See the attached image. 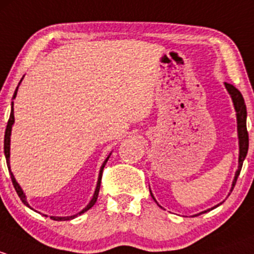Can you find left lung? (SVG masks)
I'll use <instances>...</instances> for the list:
<instances>
[{"label": "left lung", "instance_id": "left-lung-1", "mask_svg": "<svg viewBox=\"0 0 254 254\" xmlns=\"http://www.w3.org/2000/svg\"><path fill=\"white\" fill-rule=\"evenodd\" d=\"M225 88H226L227 93H229L230 96H231L232 103H234L235 111H236L237 135H239V150H240L239 151V167H237V171L235 172L234 181H232V186H231V190H234L235 185H236L237 177H239L240 172H241L242 164H244L246 155H247V151H248V132H247V125H246V120H247V109H246L244 96H242V94L240 93L239 89H236L234 87V85L229 84V83H225ZM149 190H150V188H149ZM231 190H230V192H231ZM150 194H151V197H153V199L156 202V199L154 198L151 190H150ZM229 194H230V193H229ZM156 203H158V202H156ZM220 204H221V203H220ZM159 206H160V205H159ZM216 206H219V204L213 206V208H210V209H206V210H204V211H200L199 214H204V213H206V211H209V210H211V209L216 208ZM199 214H195V215H193V216H197V215H199Z\"/></svg>", "mask_w": 254, "mask_h": 254}]
</instances>
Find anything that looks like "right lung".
I'll use <instances>...</instances> for the list:
<instances>
[{"instance_id": "add662e5", "label": "right lung", "mask_w": 254, "mask_h": 254, "mask_svg": "<svg viewBox=\"0 0 254 254\" xmlns=\"http://www.w3.org/2000/svg\"><path fill=\"white\" fill-rule=\"evenodd\" d=\"M22 80H23V78H22V79H20V82H22ZM20 82H19V84H20ZM19 84H18V87H19ZM18 87H17V89H15V91H14V94H13V98H12V99H15V96H17ZM13 104H14V103H13V101H12V108H10V115H9V120H8V124H7V127H6V132H4V156H6L7 166H8V170H9V175H10V179H12L13 186H14V190H17V193H18V195H19L20 200H22V202L24 203V204L27 205L28 208L33 209V208H31V206L29 205V203H28V200H27V195H25V193L23 192L22 187H20L19 184H18V182L15 181V179H14V175H13V174H12V171H10V165H9V155H10V153H9V150H10V133H12V126H13V124H14V112H13ZM110 155H111V153H110ZM110 155L108 156V158L105 159V161H104V163H103V165H101V167H100V172H99V177H98V182H96V188H95V192H94V194H93V198H91V199H90V202L88 203V205L85 206V208L83 209V210H80L79 213L74 214V215H70V216H50V218H51V219H54V220H56V221L72 220V219H74V218H77V216L82 215L83 213H85V211L89 210V209H90L91 206H93L94 204H95L96 199H98L99 190H100L101 176H103V170H104V167H105L106 163H108V160H109ZM33 210H34V209H33ZM35 211H36V210H35ZM45 216H48V215H45Z\"/></svg>"}]
</instances>
